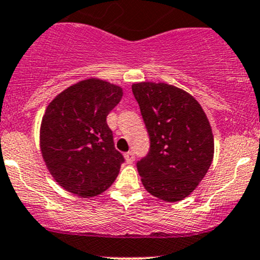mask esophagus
I'll list each match as a JSON object with an SVG mask.
<instances>
[{"label":"esophagus","instance_id":"obj_1","mask_svg":"<svg viewBox=\"0 0 260 260\" xmlns=\"http://www.w3.org/2000/svg\"><path fill=\"white\" fill-rule=\"evenodd\" d=\"M124 159H125V161L128 162V164H132V162L135 161V159H136L135 153H133V152L125 153V154H124Z\"/></svg>","mask_w":260,"mask_h":260}]
</instances>
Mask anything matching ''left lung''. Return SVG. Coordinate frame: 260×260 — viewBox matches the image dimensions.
Masks as SVG:
<instances>
[{
	"label": "left lung",
	"mask_w": 260,
	"mask_h": 260,
	"mask_svg": "<svg viewBox=\"0 0 260 260\" xmlns=\"http://www.w3.org/2000/svg\"><path fill=\"white\" fill-rule=\"evenodd\" d=\"M150 139L137 162L145 190L167 202L184 200L205 178L215 143L206 113L193 96L165 82L132 85Z\"/></svg>",
	"instance_id": "1"
}]
</instances>
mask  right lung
I'll use <instances>...</instances> for the list:
<instances>
[{"label":"right lung","instance_id":"right-lung-1","mask_svg":"<svg viewBox=\"0 0 260 260\" xmlns=\"http://www.w3.org/2000/svg\"><path fill=\"white\" fill-rule=\"evenodd\" d=\"M122 95L121 86L91 78L65 88L48 105L41 124V150L62 189L92 198L116 180L124 159L115 148L106 117Z\"/></svg>","mask_w":260,"mask_h":260}]
</instances>
